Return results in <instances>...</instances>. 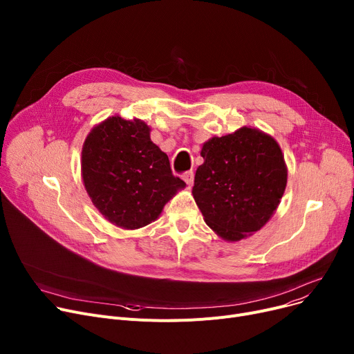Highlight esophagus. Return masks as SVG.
Instances as JSON below:
<instances>
[{
	"mask_svg": "<svg viewBox=\"0 0 354 354\" xmlns=\"http://www.w3.org/2000/svg\"><path fill=\"white\" fill-rule=\"evenodd\" d=\"M194 172L192 171H189V172H185L183 175H182V179L185 180V182H187L188 185H189V187H191V185L194 183Z\"/></svg>",
	"mask_w": 354,
	"mask_h": 354,
	"instance_id": "34e87169",
	"label": "esophagus"
}]
</instances>
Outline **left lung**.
<instances>
[{
  "instance_id": "8db88e82",
  "label": "left lung",
  "mask_w": 354,
  "mask_h": 354,
  "mask_svg": "<svg viewBox=\"0 0 354 354\" xmlns=\"http://www.w3.org/2000/svg\"><path fill=\"white\" fill-rule=\"evenodd\" d=\"M192 195L207 225L225 241L261 230L275 212L287 185L280 146L252 127L203 143Z\"/></svg>"
}]
</instances>
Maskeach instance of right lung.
I'll return each instance as SVG.
<instances>
[{
    "instance_id": "1",
    "label": "right lung",
    "mask_w": 354,
    "mask_h": 354,
    "mask_svg": "<svg viewBox=\"0 0 354 354\" xmlns=\"http://www.w3.org/2000/svg\"><path fill=\"white\" fill-rule=\"evenodd\" d=\"M84 188L100 214L124 230L158 219L167 201L185 188L169 158L139 120L111 116L91 129L82 151Z\"/></svg>"
}]
</instances>
